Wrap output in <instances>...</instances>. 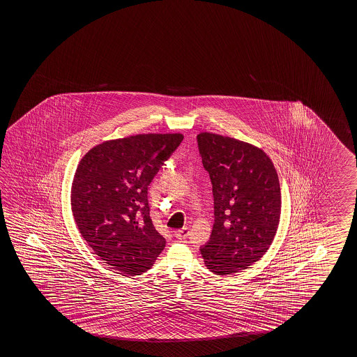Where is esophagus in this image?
Returning <instances> with one entry per match:
<instances>
[{"label": "esophagus", "mask_w": 357, "mask_h": 357, "mask_svg": "<svg viewBox=\"0 0 357 357\" xmlns=\"http://www.w3.org/2000/svg\"><path fill=\"white\" fill-rule=\"evenodd\" d=\"M174 235L178 240H184V238H187V236L189 235L188 229L184 227V229H178V231H175Z\"/></svg>", "instance_id": "34e87169"}]
</instances>
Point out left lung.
Listing matches in <instances>:
<instances>
[{"label":"left lung","instance_id":"8db88e82","mask_svg":"<svg viewBox=\"0 0 357 357\" xmlns=\"http://www.w3.org/2000/svg\"><path fill=\"white\" fill-rule=\"evenodd\" d=\"M215 199V223L201 248L207 269L231 275L259 261L274 240L282 195L274 164L261 149L222 135L197 136Z\"/></svg>","mask_w":357,"mask_h":357}]
</instances>
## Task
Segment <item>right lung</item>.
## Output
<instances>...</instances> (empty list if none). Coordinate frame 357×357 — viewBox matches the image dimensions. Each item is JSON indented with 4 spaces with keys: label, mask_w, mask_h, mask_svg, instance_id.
<instances>
[{
    "label": "right lung",
    "mask_w": 357,
    "mask_h": 357,
    "mask_svg": "<svg viewBox=\"0 0 357 357\" xmlns=\"http://www.w3.org/2000/svg\"><path fill=\"white\" fill-rule=\"evenodd\" d=\"M182 140V134L109 140L78 164L70 195L77 227L94 254L121 274L145 273L165 248L150 217L148 187Z\"/></svg>",
    "instance_id": "1"
}]
</instances>
